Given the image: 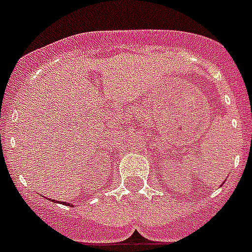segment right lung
<instances>
[{
	"instance_id": "add662e5",
	"label": "right lung",
	"mask_w": 252,
	"mask_h": 252,
	"mask_svg": "<svg viewBox=\"0 0 252 252\" xmlns=\"http://www.w3.org/2000/svg\"><path fill=\"white\" fill-rule=\"evenodd\" d=\"M51 202H54V203H58V201H53V199H51ZM62 203H63L64 206H70V207H73V204H72V203H68V202H62Z\"/></svg>"
}]
</instances>
